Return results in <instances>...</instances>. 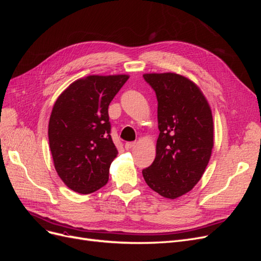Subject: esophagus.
Instances as JSON below:
<instances>
[{
    "mask_svg": "<svg viewBox=\"0 0 261 261\" xmlns=\"http://www.w3.org/2000/svg\"><path fill=\"white\" fill-rule=\"evenodd\" d=\"M136 146V143H126L125 144V148L126 149H132Z\"/></svg>",
    "mask_w": 261,
    "mask_h": 261,
    "instance_id": "34e87169",
    "label": "esophagus"
}]
</instances>
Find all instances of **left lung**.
<instances>
[{
  "label": "left lung",
  "instance_id": "left-lung-1",
  "mask_svg": "<svg viewBox=\"0 0 261 261\" xmlns=\"http://www.w3.org/2000/svg\"><path fill=\"white\" fill-rule=\"evenodd\" d=\"M158 99L159 137L155 158L143 170L147 185L164 198L176 199L200 180L213 148V118L202 91L176 73L144 74Z\"/></svg>",
  "mask_w": 261,
  "mask_h": 261
}]
</instances>
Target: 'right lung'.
I'll return each instance as SVG.
<instances>
[{"label": "right lung", "mask_w": 261, "mask_h": 261, "mask_svg": "<svg viewBox=\"0 0 261 261\" xmlns=\"http://www.w3.org/2000/svg\"><path fill=\"white\" fill-rule=\"evenodd\" d=\"M128 75H89L75 81L53 106L49 144L58 175L68 188L91 194L109 180L117 155L108 109Z\"/></svg>", "instance_id": "obj_1"}]
</instances>
